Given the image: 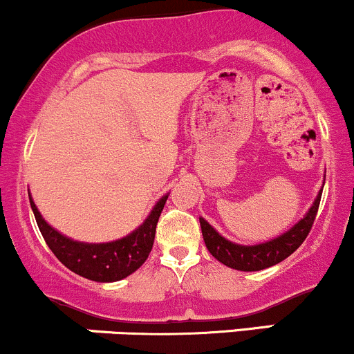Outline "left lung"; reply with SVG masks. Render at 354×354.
I'll return each mask as SVG.
<instances>
[{
    "mask_svg": "<svg viewBox=\"0 0 354 354\" xmlns=\"http://www.w3.org/2000/svg\"><path fill=\"white\" fill-rule=\"evenodd\" d=\"M322 191L315 197L313 207L309 209L306 216L295 224L294 227L283 233L282 236L272 239V241L261 243L254 246H241L224 239L206 219L199 218L201 230H203L204 243H206L209 253L221 261L226 267L241 270V272H257L273 265L280 263L287 257H290L295 250L304 243V239L309 234L313 227L315 216H317L319 203H321Z\"/></svg>",
    "mask_w": 354,
    "mask_h": 354,
    "instance_id": "1",
    "label": "left lung"
}]
</instances>
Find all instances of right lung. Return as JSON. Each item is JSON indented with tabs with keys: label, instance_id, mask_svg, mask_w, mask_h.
Masks as SVG:
<instances>
[{
	"label": "right lung",
	"instance_id": "1",
	"mask_svg": "<svg viewBox=\"0 0 354 354\" xmlns=\"http://www.w3.org/2000/svg\"><path fill=\"white\" fill-rule=\"evenodd\" d=\"M167 197L169 196H163L155 204L153 211L138 230L133 231L127 238L111 243H101V245L72 241V239L62 236L59 231H55L44 221L32 199H30V204H32L41 236L48 248L52 250V253L59 258L60 263L66 265L77 275L94 280V282H116V280L131 275L135 270L145 263L151 252V246H153L155 230H157L158 218L165 206Z\"/></svg>",
	"mask_w": 354,
	"mask_h": 354
}]
</instances>
